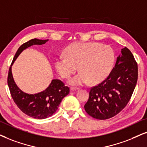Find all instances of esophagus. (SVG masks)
I'll return each instance as SVG.
<instances>
[{"mask_svg": "<svg viewBox=\"0 0 147 147\" xmlns=\"http://www.w3.org/2000/svg\"><path fill=\"white\" fill-rule=\"evenodd\" d=\"M79 90V88H78V87H70V90H72V91H77Z\"/></svg>", "mask_w": 147, "mask_h": 147, "instance_id": "obj_1", "label": "esophagus"}]
</instances>
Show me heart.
Masks as SVG:
<instances>
[{
    "mask_svg": "<svg viewBox=\"0 0 147 147\" xmlns=\"http://www.w3.org/2000/svg\"><path fill=\"white\" fill-rule=\"evenodd\" d=\"M55 61V68L63 79H68L78 70L80 72L68 81L81 85L90 81L97 84L109 76L115 63V53L107 45L96 42H77L68 45Z\"/></svg>",
    "mask_w": 147,
    "mask_h": 147,
    "instance_id": "1",
    "label": "heart"
}]
</instances>
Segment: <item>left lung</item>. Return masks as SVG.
Masks as SVG:
<instances>
[{"instance_id":"left-lung-1","label":"left lung","mask_w":147,"mask_h":147,"mask_svg":"<svg viewBox=\"0 0 147 147\" xmlns=\"http://www.w3.org/2000/svg\"><path fill=\"white\" fill-rule=\"evenodd\" d=\"M137 79V62L129 49L124 47L107 79L90 89L84 106L86 113L100 120L117 115L130 100Z\"/></svg>"}]
</instances>
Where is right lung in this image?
I'll return each mask as SVG.
<instances>
[{
  "mask_svg": "<svg viewBox=\"0 0 147 147\" xmlns=\"http://www.w3.org/2000/svg\"><path fill=\"white\" fill-rule=\"evenodd\" d=\"M47 41L48 39L34 38L22 45L13 57L7 77V83L14 102L26 115L38 119L49 117L56 112L63 98L69 94V87L65 86L60 80L53 79L45 90L35 94H26L20 90L15 83L11 72V66L24 49L34 45H40Z\"/></svg>",
  "mask_w": 147,
  "mask_h": 147,
  "instance_id": "right-lung-1",
  "label": "right lung"
}]
</instances>
